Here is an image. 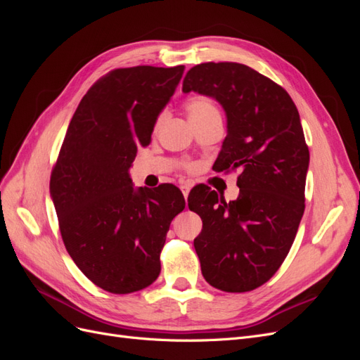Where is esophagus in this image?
Returning a JSON list of instances; mask_svg holds the SVG:
<instances>
[{"label":"esophagus","mask_w":360,"mask_h":360,"mask_svg":"<svg viewBox=\"0 0 360 360\" xmlns=\"http://www.w3.org/2000/svg\"><path fill=\"white\" fill-rule=\"evenodd\" d=\"M180 189H181L183 197H184V198H188V195H189V192H191V186H189V184H186V183L180 184Z\"/></svg>","instance_id":"34e87169"}]
</instances>
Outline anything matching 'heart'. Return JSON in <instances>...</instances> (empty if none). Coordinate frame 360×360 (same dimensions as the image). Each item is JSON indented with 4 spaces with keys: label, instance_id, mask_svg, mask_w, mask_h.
<instances>
[{
    "label": "heart",
    "instance_id": "1",
    "mask_svg": "<svg viewBox=\"0 0 360 360\" xmlns=\"http://www.w3.org/2000/svg\"><path fill=\"white\" fill-rule=\"evenodd\" d=\"M186 111L188 115L191 118L192 124L193 123H200L204 122V120L214 117V115H221L219 110H217V106L214 105V102L209 97H204V96H198V97H193V99L186 102ZM163 120V114L158 117L156 120V126H159Z\"/></svg>",
    "mask_w": 360,
    "mask_h": 360
}]
</instances>
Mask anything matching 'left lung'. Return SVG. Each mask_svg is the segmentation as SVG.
<instances>
[{"label": "left lung", "mask_w": 360, "mask_h": 360, "mask_svg": "<svg viewBox=\"0 0 360 360\" xmlns=\"http://www.w3.org/2000/svg\"><path fill=\"white\" fill-rule=\"evenodd\" d=\"M191 91L213 97L226 115L216 171L240 172L234 201L189 193L202 219L193 240L202 276L226 292L255 290L284 263L304 212L309 150L299 111L281 85L238 63L192 68L183 79Z\"/></svg>", "instance_id": "left-lung-1"}]
</instances>
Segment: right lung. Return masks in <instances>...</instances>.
<instances>
[{"mask_svg":"<svg viewBox=\"0 0 360 360\" xmlns=\"http://www.w3.org/2000/svg\"><path fill=\"white\" fill-rule=\"evenodd\" d=\"M183 70L136 66L105 75L76 108L52 169L64 246L105 291L129 294L153 284L171 221L186 204L174 184L136 189L129 176Z\"/></svg>","mask_w":360,"mask_h":360,"instance_id":"right-lung-1","label":"right lung"}]
</instances>
